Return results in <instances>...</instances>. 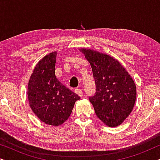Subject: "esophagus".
I'll use <instances>...</instances> for the list:
<instances>
[{
  "label": "esophagus",
  "instance_id": "obj_1",
  "mask_svg": "<svg viewBox=\"0 0 160 160\" xmlns=\"http://www.w3.org/2000/svg\"><path fill=\"white\" fill-rule=\"evenodd\" d=\"M75 92L77 94L78 96H80V97H82L83 95V92L81 89H75Z\"/></svg>",
  "mask_w": 160,
  "mask_h": 160
}]
</instances>
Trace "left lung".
Segmentation results:
<instances>
[{
    "label": "left lung",
    "mask_w": 160,
    "mask_h": 160,
    "mask_svg": "<svg viewBox=\"0 0 160 160\" xmlns=\"http://www.w3.org/2000/svg\"><path fill=\"white\" fill-rule=\"evenodd\" d=\"M81 52L90 63L96 92L89 98L97 117L108 127L119 126L130 114L136 100V87L119 62L91 49Z\"/></svg>",
    "instance_id": "obj_1"
}]
</instances>
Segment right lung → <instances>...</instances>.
Instances as JSON below:
<instances>
[{
	"mask_svg": "<svg viewBox=\"0 0 160 160\" xmlns=\"http://www.w3.org/2000/svg\"><path fill=\"white\" fill-rule=\"evenodd\" d=\"M57 52L43 58L35 67L28 82V98L32 111L45 124L59 126L71 115L80 97L55 76Z\"/></svg>",
	"mask_w": 160,
	"mask_h": 160,
	"instance_id": "right-lung-1",
	"label": "right lung"
}]
</instances>
